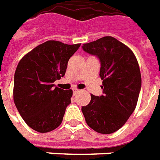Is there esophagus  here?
I'll use <instances>...</instances> for the list:
<instances>
[{
	"instance_id": "1",
	"label": "esophagus",
	"mask_w": 160,
	"mask_h": 160,
	"mask_svg": "<svg viewBox=\"0 0 160 160\" xmlns=\"http://www.w3.org/2000/svg\"><path fill=\"white\" fill-rule=\"evenodd\" d=\"M79 91H80V90L78 89V88H73V93H74V94H77V93H78Z\"/></svg>"
}]
</instances>
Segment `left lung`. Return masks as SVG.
<instances>
[{
	"instance_id": "obj_1",
	"label": "left lung",
	"mask_w": 160,
	"mask_h": 160,
	"mask_svg": "<svg viewBox=\"0 0 160 160\" xmlns=\"http://www.w3.org/2000/svg\"><path fill=\"white\" fill-rule=\"evenodd\" d=\"M97 57L103 94H91L90 102L82 107L85 121L101 134L117 131L135 111L142 88V78L135 54L123 43L105 37L82 46Z\"/></svg>"
}]
</instances>
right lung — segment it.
Segmentation results:
<instances>
[{
    "mask_svg": "<svg viewBox=\"0 0 160 160\" xmlns=\"http://www.w3.org/2000/svg\"><path fill=\"white\" fill-rule=\"evenodd\" d=\"M81 44L48 41L24 55L14 74L13 100L24 122L37 132L52 131L60 125L72 90L53 82L66 74L70 58Z\"/></svg>",
    "mask_w": 160,
    "mask_h": 160,
    "instance_id": "obj_1",
    "label": "right lung"
}]
</instances>
